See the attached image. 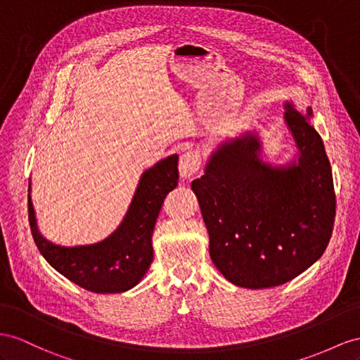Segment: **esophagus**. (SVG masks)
<instances>
[{"mask_svg": "<svg viewBox=\"0 0 360 360\" xmlns=\"http://www.w3.org/2000/svg\"><path fill=\"white\" fill-rule=\"evenodd\" d=\"M179 174L184 179H188L199 172L200 169V155L195 150H187L179 158Z\"/></svg>", "mask_w": 360, "mask_h": 360, "instance_id": "1", "label": "esophagus"}]
</instances>
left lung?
I'll return each instance as SVG.
<instances>
[{"label": "left lung", "mask_w": 360, "mask_h": 360, "mask_svg": "<svg viewBox=\"0 0 360 360\" xmlns=\"http://www.w3.org/2000/svg\"><path fill=\"white\" fill-rule=\"evenodd\" d=\"M284 122L298 147L288 165L264 162L257 134L229 140L191 182L210 236V257L228 281L266 289L293 280L324 254L336 196L319 134L285 103ZM299 162L297 163L296 161Z\"/></svg>", "instance_id": "8db88e82"}]
</instances>
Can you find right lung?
I'll return each mask as SVG.
<instances>
[{
	"label": "right lung",
	"mask_w": 360,
	"mask_h": 360,
	"mask_svg": "<svg viewBox=\"0 0 360 360\" xmlns=\"http://www.w3.org/2000/svg\"><path fill=\"white\" fill-rule=\"evenodd\" d=\"M178 179V155L156 162L143 173L122 225L105 240L82 246L54 245L39 233L29 186V222L34 243L54 269L80 288L96 293L132 289L153 260L156 217Z\"/></svg>",
	"instance_id": "1"
}]
</instances>
